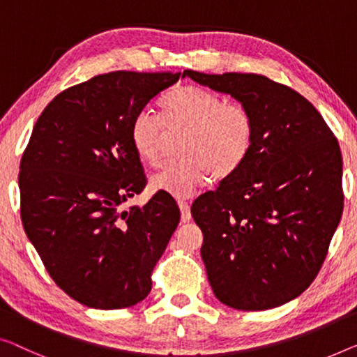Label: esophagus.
Here are the masks:
<instances>
[{
	"label": "esophagus",
	"instance_id": "34e87169",
	"mask_svg": "<svg viewBox=\"0 0 357 357\" xmlns=\"http://www.w3.org/2000/svg\"><path fill=\"white\" fill-rule=\"evenodd\" d=\"M178 206H179V210H181V221L189 222L190 218H192V216H190V206H189L188 202L178 200Z\"/></svg>",
	"mask_w": 357,
	"mask_h": 357
}]
</instances>
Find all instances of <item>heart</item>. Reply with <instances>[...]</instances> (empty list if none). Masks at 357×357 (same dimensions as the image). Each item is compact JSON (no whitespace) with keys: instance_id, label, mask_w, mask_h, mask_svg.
<instances>
[{"instance_id":"obj_1","label":"heart","mask_w":357,"mask_h":357,"mask_svg":"<svg viewBox=\"0 0 357 357\" xmlns=\"http://www.w3.org/2000/svg\"><path fill=\"white\" fill-rule=\"evenodd\" d=\"M158 119L139 110L130 123V142L149 167L160 162L163 128L184 130L183 158L165 165L151 178V188L176 199H188L208 178L225 179L247 162L255 142V121L241 104H227L204 88L176 86L158 102Z\"/></svg>"}]
</instances>
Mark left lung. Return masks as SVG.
<instances>
[{"label": "left lung", "instance_id": "obj_1", "mask_svg": "<svg viewBox=\"0 0 357 357\" xmlns=\"http://www.w3.org/2000/svg\"><path fill=\"white\" fill-rule=\"evenodd\" d=\"M183 77L231 94L255 121L247 162L190 208L213 294L241 311L285 305L316 279L342 220L337 137L310 100L264 75Z\"/></svg>", "mask_w": 357, "mask_h": 357}]
</instances>
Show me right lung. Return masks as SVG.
Returning a JSON list of instances; mask_svg holds the SVG:
<instances>
[{"label":"right lung","mask_w":357,"mask_h":357,"mask_svg":"<svg viewBox=\"0 0 357 357\" xmlns=\"http://www.w3.org/2000/svg\"><path fill=\"white\" fill-rule=\"evenodd\" d=\"M181 73L110 72L46 105L19 172L20 220L47 274L73 300L121 310L144 300L179 225L173 197L123 208L147 184L130 123Z\"/></svg>","instance_id":"right-lung-1"}]
</instances>
